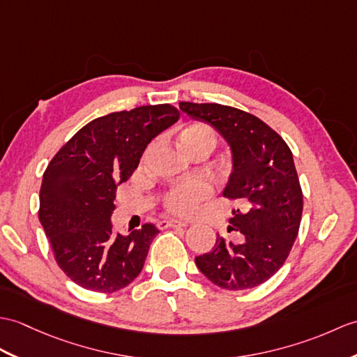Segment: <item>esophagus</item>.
I'll list each match as a JSON object with an SVG mask.
<instances>
[{
  "label": "esophagus",
  "mask_w": 357,
  "mask_h": 357,
  "mask_svg": "<svg viewBox=\"0 0 357 357\" xmlns=\"http://www.w3.org/2000/svg\"><path fill=\"white\" fill-rule=\"evenodd\" d=\"M158 227L161 229H164V228H185L187 223L182 220H176V219H169V220H161L158 223Z\"/></svg>",
  "instance_id": "obj_1"
}]
</instances>
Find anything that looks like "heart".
<instances>
[{
    "instance_id": "heart-1",
    "label": "heart",
    "mask_w": 357,
    "mask_h": 357,
    "mask_svg": "<svg viewBox=\"0 0 357 357\" xmlns=\"http://www.w3.org/2000/svg\"><path fill=\"white\" fill-rule=\"evenodd\" d=\"M178 144L185 153L196 151V149H208L211 152L216 146V132L205 123H188L179 132ZM210 195L211 185L208 181L193 179L173 188L165 196V206L172 213L187 216V214H192L197 208V205Z\"/></svg>"
}]
</instances>
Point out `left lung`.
<instances>
[{
	"label": "left lung",
	"instance_id": "1",
	"mask_svg": "<svg viewBox=\"0 0 357 357\" xmlns=\"http://www.w3.org/2000/svg\"><path fill=\"white\" fill-rule=\"evenodd\" d=\"M179 107L227 141L233 169L222 195L242 205L229 219L242 242L218 234L213 250L196 257V266L227 291L259 286L283 266L300 228L303 192L291 149L266 123L237 107L192 102Z\"/></svg>",
	"mask_w": 357,
	"mask_h": 357
}]
</instances>
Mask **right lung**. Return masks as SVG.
I'll list each match as a JSON object with an SVG mask.
<instances>
[{"label": "right lung", "instance_id": "obj_1", "mask_svg": "<svg viewBox=\"0 0 357 357\" xmlns=\"http://www.w3.org/2000/svg\"><path fill=\"white\" fill-rule=\"evenodd\" d=\"M179 119L170 105L111 112L85 124L44 173L39 220L59 268L94 292L130 284L160 233L144 223L128 236L112 231L115 190L138 167L147 144Z\"/></svg>", "mask_w": 357, "mask_h": 357}]
</instances>
